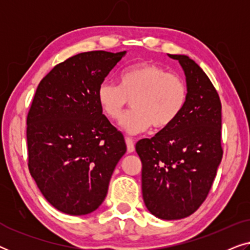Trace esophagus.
Segmentation results:
<instances>
[{"instance_id": "obj_1", "label": "esophagus", "mask_w": 250, "mask_h": 250, "mask_svg": "<svg viewBox=\"0 0 250 250\" xmlns=\"http://www.w3.org/2000/svg\"><path fill=\"white\" fill-rule=\"evenodd\" d=\"M125 142H126V146H127V152L131 153V152L134 151V149H135L134 141H133L131 138H126Z\"/></svg>"}]
</instances>
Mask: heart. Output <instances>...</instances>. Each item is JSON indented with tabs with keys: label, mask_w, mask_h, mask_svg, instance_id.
Listing matches in <instances>:
<instances>
[{
	"label": "heart",
	"mask_w": 250,
	"mask_h": 250,
	"mask_svg": "<svg viewBox=\"0 0 250 250\" xmlns=\"http://www.w3.org/2000/svg\"><path fill=\"white\" fill-rule=\"evenodd\" d=\"M97 99L109 121L122 117L131 100L132 111L121 121L128 134L168 127L182 114L188 101V86L181 76L168 73L153 62H140L126 68L119 76V85L104 82L98 88Z\"/></svg>",
	"instance_id": "obj_1"
}]
</instances>
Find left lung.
Wrapping results in <instances>:
<instances>
[{
	"label": "left lung",
	"instance_id": "8db88e82",
	"mask_svg": "<svg viewBox=\"0 0 250 250\" xmlns=\"http://www.w3.org/2000/svg\"><path fill=\"white\" fill-rule=\"evenodd\" d=\"M179 60L187 77L188 101L179 118L135 150L142 163L146 208L163 220L193 214L206 199L223 157L222 104L204 70L187 56Z\"/></svg>",
	"mask_w": 250,
	"mask_h": 250
}]
</instances>
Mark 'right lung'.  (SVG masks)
<instances>
[{
	"mask_svg": "<svg viewBox=\"0 0 250 250\" xmlns=\"http://www.w3.org/2000/svg\"><path fill=\"white\" fill-rule=\"evenodd\" d=\"M125 53H78L54 66L36 88L27 115L28 169L44 198L62 213L97 209L126 152L124 136L97 99Z\"/></svg>",
	"mask_w": 250,
	"mask_h": 250,
	"instance_id": "add662e5",
	"label": "right lung"
}]
</instances>
